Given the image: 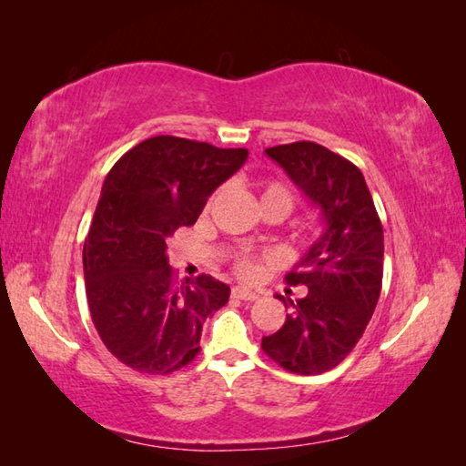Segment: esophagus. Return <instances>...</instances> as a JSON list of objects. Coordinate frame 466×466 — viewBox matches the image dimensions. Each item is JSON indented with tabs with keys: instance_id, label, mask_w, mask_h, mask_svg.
Returning <instances> with one entry per match:
<instances>
[{
	"instance_id": "esophagus-1",
	"label": "esophagus",
	"mask_w": 466,
	"mask_h": 466,
	"mask_svg": "<svg viewBox=\"0 0 466 466\" xmlns=\"http://www.w3.org/2000/svg\"><path fill=\"white\" fill-rule=\"evenodd\" d=\"M232 296L238 300H256L260 294L250 290V289H246V286H236V289H232Z\"/></svg>"
}]
</instances>
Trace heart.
<instances>
[{
    "label": "heart",
    "instance_id": "obj_1",
    "mask_svg": "<svg viewBox=\"0 0 466 466\" xmlns=\"http://www.w3.org/2000/svg\"><path fill=\"white\" fill-rule=\"evenodd\" d=\"M260 202L262 204L279 202L284 208V212L289 214L292 210V206H294V198H292V194L289 192V187H286V186H282L279 182H268L264 186ZM270 258H272L270 254H264V256H260V258H258V256H254V254H240L238 258H236L234 268H236V272H238V276H242V279L252 280L262 272V264L268 262Z\"/></svg>",
    "mask_w": 466,
    "mask_h": 466
}]
</instances>
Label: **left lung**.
I'll return each mask as SVG.
<instances>
[{
  "mask_svg": "<svg viewBox=\"0 0 466 466\" xmlns=\"http://www.w3.org/2000/svg\"><path fill=\"white\" fill-rule=\"evenodd\" d=\"M324 218V232L286 274L306 286L299 300L279 296L289 314L280 330L262 339V350L296 374H322L339 366L360 340L382 289L384 236L362 172L314 142L266 147ZM289 292V290H286Z\"/></svg>",
  "mask_w": 466,
  "mask_h": 466,
  "instance_id": "left-lung-1",
  "label": "left lung"
}]
</instances>
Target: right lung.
I'll return each mask as SVG.
<instances>
[{
    "mask_svg": "<svg viewBox=\"0 0 466 466\" xmlns=\"http://www.w3.org/2000/svg\"><path fill=\"white\" fill-rule=\"evenodd\" d=\"M246 157L244 147L156 136L107 172L84 242L86 296L106 349L130 369L170 374L192 362L202 324L230 299L208 274L177 284L166 242Z\"/></svg>",
    "mask_w": 466,
    "mask_h": 466,
    "instance_id": "1",
    "label": "right lung"
}]
</instances>
